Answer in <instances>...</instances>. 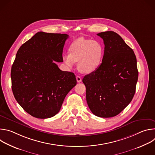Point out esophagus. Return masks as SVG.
Masks as SVG:
<instances>
[{"mask_svg": "<svg viewBox=\"0 0 155 155\" xmlns=\"http://www.w3.org/2000/svg\"><path fill=\"white\" fill-rule=\"evenodd\" d=\"M76 79H77V81L78 83H80L81 81V77L80 76H77Z\"/></svg>", "mask_w": 155, "mask_h": 155, "instance_id": "1", "label": "esophagus"}]
</instances>
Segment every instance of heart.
<instances>
[{"label": "heart", "instance_id": "1", "mask_svg": "<svg viewBox=\"0 0 155 155\" xmlns=\"http://www.w3.org/2000/svg\"><path fill=\"white\" fill-rule=\"evenodd\" d=\"M69 50L70 53L62 55L64 63L72 68L75 62H78V69L83 74H91L99 68L105 51L101 43L83 37L73 41Z\"/></svg>", "mask_w": 155, "mask_h": 155}]
</instances>
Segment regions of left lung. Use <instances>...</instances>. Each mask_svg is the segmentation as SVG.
I'll use <instances>...</instances> for the list:
<instances>
[{
  "label": "left lung",
  "mask_w": 155,
  "mask_h": 155,
  "mask_svg": "<svg viewBox=\"0 0 155 155\" xmlns=\"http://www.w3.org/2000/svg\"><path fill=\"white\" fill-rule=\"evenodd\" d=\"M104 40V56L99 68L83 78L88 107L97 117L118 115L133 98L138 80L134 52L114 31L97 34Z\"/></svg>",
  "instance_id": "1"
}]
</instances>
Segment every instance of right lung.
Segmentation results:
<instances>
[{
  "label": "right lung",
  "instance_id": "1",
  "mask_svg": "<svg viewBox=\"0 0 155 155\" xmlns=\"http://www.w3.org/2000/svg\"><path fill=\"white\" fill-rule=\"evenodd\" d=\"M69 35L38 32L17 51L11 70L12 88L18 103L31 116L45 119L61 109L77 84L74 73L62 71V51Z\"/></svg>",
  "mask_w": 155,
  "mask_h": 155
}]
</instances>
